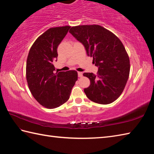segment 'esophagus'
Segmentation results:
<instances>
[{"label":"esophagus","instance_id":"obj_1","mask_svg":"<svg viewBox=\"0 0 154 154\" xmlns=\"http://www.w3.org/2000/svg\"><path fill=\"white\" fill-rule=\"evenodd\" d=\"M78 77H83L82 72H78Z\"/></svg>","mask_w":154,"mask_h":154}]
</instances>
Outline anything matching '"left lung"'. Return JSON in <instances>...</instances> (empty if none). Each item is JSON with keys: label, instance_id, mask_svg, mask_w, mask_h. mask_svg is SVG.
<instances>
[{"label": "left lung", "instance_id": "1", "mask_svg": "<svg viewBox=\"0 0 154 154\" xmlns=\"http://www.w3.org/2000/svg\"><path fill=\"white\" fill-rule=\"evenodd\" d=\"M69 32L83 44L99 67L96 75L83 73L91 81L85 93L94 103H112L123 92L130 74V59L122 42L112 32L96 24L73 26Z\"/></svg>", "mask_w": 154, "mask_h": 154}]
</instances>
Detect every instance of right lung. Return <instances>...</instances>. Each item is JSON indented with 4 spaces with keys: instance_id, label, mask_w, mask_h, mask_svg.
Instances as JSON below:
<instances>
[{
    "instance_id": "1",
    "label": "right lung",
    "mask_w": 154,
    "mask_h": 154,
    "mask_svg": "<svg viewBox=\"0 0 154 154\" xmlns=\"http://www.w3.org/2000/svg\"><path fill=\"white\" fill-rule=\"evenodd\" d=\"M70 28H50L36 39L29 51L26 69L29 89L35 99L47 109L66 103L77 81L76 71L54 73L53 62L57 57V47Z\"/></svg>"
}]
</instances>
